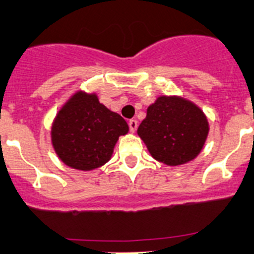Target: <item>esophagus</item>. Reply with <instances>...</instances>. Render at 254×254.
Here are the masks:
<instances>
[{
	"label": "esophagus",
	"mask_w": 254,
	"mask_h": 254,
	"mask_svg": "<svg viewBox=\"0 0 254 254\" xmlns=\"http://www.w3.org/2000/svg\"><path fill=\"white\" fill-rule=\"evenodd\" d=\"M128 126H129V129H131V132H134L137 129V126H138V122H137L136 120H129Z\"/></svg>",
	"instance_id": "esophagus-1"
}]
</instances>
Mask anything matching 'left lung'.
I'll use <instances>...</instances> for the list:
<instances>
[{
  "label": "left lung",
  "mask_w": 254,
  "mask_h": 254,
  "mask_svg": "<svg viewBox=\"0 0 254 254\" xmlns=\"http://www.w3.org/2000/svg\"><path fill=\"white\" fill-rule=\"evenodd\" d=\"M208 131L206 117L191 102L179 97H159L147 108L137 133L153 159L178 166L199 155Z\"/></svg>",
  "instance_id": "8db88e82"
}]
</instances>
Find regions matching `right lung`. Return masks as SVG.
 Returning a JSON list of instances; mask_svg holds the SVG:
<instances>
[{
	"mask_svg": "<svg viewBox=\"0 0 254 254\" xmlns=\"http://www.w3.org/2000/svg\"><path fill=\"white\" fill-rule=\"evenodd\" d=\"M128 125L99 103L95 94L78 92L58 113L51 129L53 146L63 162L73 169H97L111 159Z\"/></svg>",
	"mask_w": 254,
	"mask_h": 254,
	"instance_id": "1",
	"label": "right lung"
}]
</instances>
